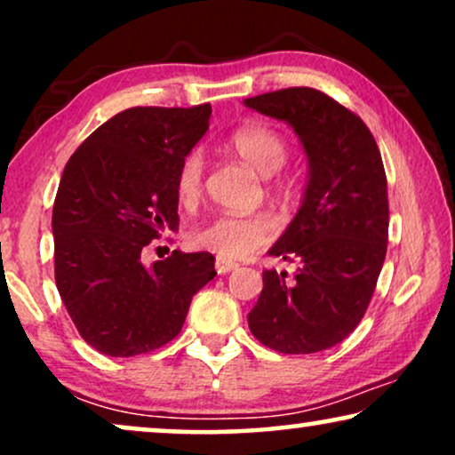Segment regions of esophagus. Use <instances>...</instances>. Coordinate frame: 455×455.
Segmentation results:
<instances>
[{
  "label": "esophagus",
  "instance_id": "esophagus-1",
  "mask_svg": "<svg viewBox=\"0 0 455 455\" xmlns=\"http://www.w3.org/2000/svg\"><path fill=\"white\" fill-rule=\"evenodd\" d=\"M238 263H232V260H223V259H217L215 260V271L220 273V275H226V273L234 271Z\"/></svg>",
  "mask_w": 455,
  "mask_h": 455
}]
</instances>
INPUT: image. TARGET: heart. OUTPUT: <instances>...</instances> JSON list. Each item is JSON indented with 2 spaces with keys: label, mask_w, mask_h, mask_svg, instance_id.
I'll use <instances>...</instances> for the list:
<instances>
[{
  "label": "heart",
  "mask_w": 455,
  "mask_h": 455,
  "mask_svg": "<svg viewBox=\"0 0 455 455\" xmlns=\"http://www.w3.org/2000/svg\"><path fill=\"white\" fill-rule=\"evenodd\" d=\"M228 148L235 157H240L252 170L263 176H273L282 170L288 159L290 145L285 136L265 122H251L244 126L235 128L228 136ZM291 188L290 178L277 180L271 190L285 195ZM204 190V161L201 151L186 153L180 161L176 172V195L180 203L192 204L201 198ZM275 234V221L267 213L238 215V213H221L213 220L198 223L190 232L192 244L204 251L217 254V259H244Z\"/></svg>",
  "instance_id": "heart-1"
}]
</instances>
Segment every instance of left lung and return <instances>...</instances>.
<instances>
[{
	"label": "left lung",
	"instance_id": "obj_1",
	"mask_svg": "<svg viewBox=\"0 0 455 455\" xmlns=\"http://www.w3.org/2000/svg\"><path fill=\"white\" fill-rule=\"evenodd\" d=\"M244 103L288 122L310 164L302 207L269 251L294 263L296 271H263V290L248 313V327L275 352L327 350L363 321L387 252L389 203L381 153L354 111L316 89L291 86Z\"/></svg>",
	"mask_w": 455,
	"mask_h": 455
}]
</instances>
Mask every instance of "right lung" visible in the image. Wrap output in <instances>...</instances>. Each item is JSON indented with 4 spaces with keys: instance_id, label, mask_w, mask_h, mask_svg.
<instances>
[{
    "instance_id": "add662e5",
    "label": "right lung",
    "mask_w": 455,
    "mask_h": 455,
    "mask_svg": "<svg viewBox=\"0 0 455 455\" xmlns=\"http://www.w3.org/2000/svg\"><path fill=\"white\" fill-rule=\"evenodd\" d=\"M211 105L132 108L68 159L53 203L55 285L86 344L130 358L182 331L192 296L217 275L209 252L142 265L178 228L176 172L209 128Z\"/></svg>"
}]
</instances>
